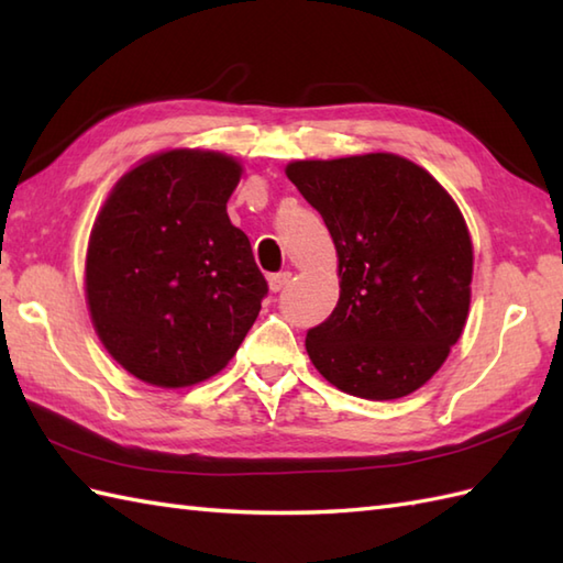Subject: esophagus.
<instances>
[{
    "mask_svg": "<svg viewBox=\"0 0 563 563\" xmlns=\"http://www.w3.org/2000/svg\"><path fill=\"white\" fill-rule=\"evenodd\" d=\"M290 278H292V273L290 271H283V273H273L271 278H268V285H271V290L273 292H280L285 285L290 283Z\"/></svg>",
    "mask_w": 563,
    "mask_h": 563,
    "instance_id": "esophagus-1",
    "label": "esophagus"
}]
</instances>
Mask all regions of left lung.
Here are the masks:
<instances>
[{"mask_svg": "<svg viewBox=\"0 0 563 563\" xmlns=\"http://www.w3.org/2000/svg\"><path fill=\"white\" fill-rule=\"evenodd\" d=\"M290 181L336 244L341 295L307 331V353L333 387L399 399L445 363L470 312L472 242L433 176L397 154L292 162Z\"/></svg>", "mask_w": 563, "mask_h": 563, "instance_id": "obj_1", "label": "left lung"}]
</instances>
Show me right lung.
I'll return each mask as SVG.
<instances>
[{
	"mask_svg": "<svg viewBox=\"0 0 563 563\" xmlns=\"http://www.w3.org/2000/svg\"><path fill=\"white\" fill-rule=\"evenodd\" d=\"M242 166L172 150L115 184L87 251L89 312L130 375L188 387L232 361L268 295L227 200Z\"/></svg>",
	"mask_w": 563,
	"mask_h": 563,
	"instance_id": "add662e5",
	"label": "right lung"
}]
</instances>
